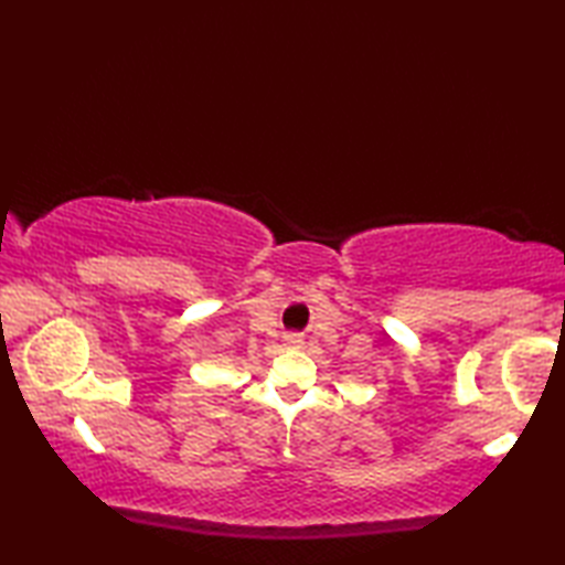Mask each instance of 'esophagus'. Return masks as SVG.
<instances>
[{"instance_id":"1","label":"esophagus","mask_w":565,"mask_h":565,"mask_svg":"<svg viewBox=\"0 0 565 565\" xmlns=\"http://www.w3.org/2000/svg\"><path fill=\"white\" fill-rule=\"evenodd\" d=\"M301 342H303V340H301V334H296V332H294V334H289V344L298 347V344H301Z\"/></svg>"}]
</instances>
